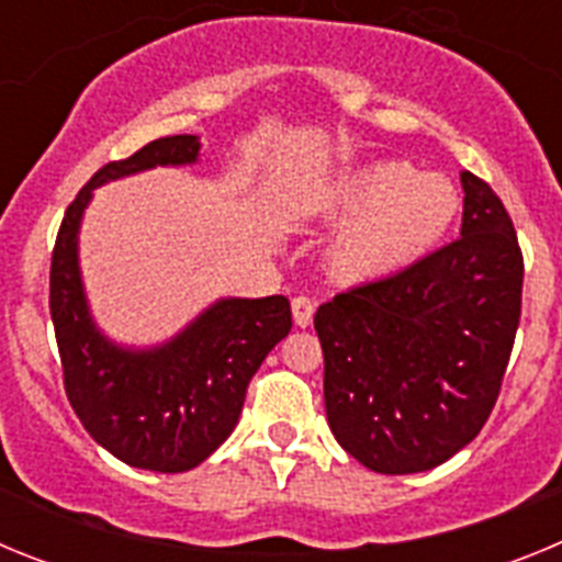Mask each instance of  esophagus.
<instances>
[{"label":"esophagus","instance_id":"esophagus-1","mask_svg":"<svg viewBox=\"0 0 562 562\" xmlns=\"http://www.w3.org/2000/svg\"><path fill=\"white\" fill-rule=\"evenodd\" d=\"M312 315H315V301L306 295L292 297V317H295V326L306 329L312 324Z\"/></svg>","mask_w":562,"mask_h":562}]
</instances>
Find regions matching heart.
<instances>
[{
    "label": "heart",
    "mask_w": 562,
    "mask_h": 562,
    "mask_svg": "<svg viewBox=\"0 0 562 562\" xmlns=\"http://www.w3.org/2000/svg\"><path fill=\"white\" fill-rule=\"evenodd\" d=\"M459 188L441 173H416L408 162H371L342 177L326 213L342 220L329 265L346 281H374L416 265L459 216Z\"/></svg>",
    "instance_id": "b5f03b06"
}]
</instances>
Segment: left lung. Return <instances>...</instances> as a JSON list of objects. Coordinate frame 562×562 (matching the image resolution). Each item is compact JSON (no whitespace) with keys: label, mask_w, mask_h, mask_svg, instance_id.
<instances>
[{"label":"left lung","mask_w":562,"mask_h":562,"mask_svg":"<svg viewBox=\"0 0 562 562\" xmlns=\"http://www.w3.org/2000/svg\"><path fill=\"white\" fill-rule=\"evenodd\" d=\"M461 236L317 306L326 419L374 473L434 470L490 419L520 324L524 252L495 191L461 171Z\"/></svg>","instance_id":"left-lung-1"}]
</instances>
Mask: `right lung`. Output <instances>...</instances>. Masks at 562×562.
I'll list each match as a JSON object with an SVG mask.
<instances>
[{
	"label": "right lung",
	"instance_id": "1",
	"mask_svg": "<svg viewBox=\"0 0 562 562\" xmlns=\"http://www.w3.org/2000/svg\"><path fill=\"white\" fill-rule=\"evenodd\" d=\"M196 157L200 140L173 134L106 162L64 213L49 265V315L69 405L114 459L154 473H186L220 448L236 428L252 374L292 329L284 295L216 301L173 340L146 351L114 346L92 324L78 270V227L92 191Z\"/></svg>",
	"mask_w": 562,
	"mask_h": 562
}]
</instances>
